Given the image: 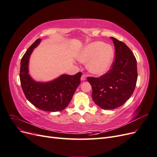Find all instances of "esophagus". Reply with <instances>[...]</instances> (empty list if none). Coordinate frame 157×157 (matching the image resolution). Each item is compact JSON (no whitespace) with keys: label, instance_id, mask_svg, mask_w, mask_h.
Here are the masks:
<instances>
[{"label":"esophagus","instance_id":"esophagus-1","mask_svg":"<svg viewBox=\"0 0 157 157\" xmlns=\"http://www.w3.org/2000/svg\"><path fill=\"white\" fill-rule=\"evenodd\" d=\"M80 80H82V81H84V80H86V76L85 75H82L81 78H80Z\"/></svg>","mask_w":157,"mask_h":157}]
</instances>
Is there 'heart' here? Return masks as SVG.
Returning <instances> with one entry per match:
<instances>
[{
  "label": "heart",
  "mask_w": 157,
  "mask_h": 157,
  "mask_svg": "<svg viewBox=\"0 0 157 157\" xmlns=\"http://www.w3.org/2000/svg\"><path fill=\"white\" fill-rule=\"evenodd\" d=\"M115 56L113 47L101 41H96L85 46L80 51L78 59L87 63V69L95 75H102L110 69Z\"/></svg>",
  "instance_id": "obj_1"
}]
</instances>
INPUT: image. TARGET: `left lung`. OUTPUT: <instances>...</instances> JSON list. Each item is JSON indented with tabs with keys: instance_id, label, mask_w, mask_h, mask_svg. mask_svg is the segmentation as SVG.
<instances>
[{
	"instance_id": "left-lung-1",
	"label": "left lung",
	"mask_w": 157,
	"mask_h": 157,
	"mask_svg": "<svg viewBox=\"0 0 157 157\" xmlns=\"http://www.w3.org/2000/svg\"><path fill=\"white\" fill-rule=\"evenodd\" d=\"M115 49L112 69L99 78L88 77L94 103L103 109L122 105L134 91L137 79V61L131 50L121 41L111 37Z\"/></svg>"
}]
</instances>
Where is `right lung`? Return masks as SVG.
I'll return each instance as SVG.
<instances>
[{
  "mask_svg": "<svg viewBox=\"0 0 157 157\" xmlns=\"http://www.w3.org/2000/svg\"><path fill=\"white\" fill-rule=\"evenodd\" d=\"M41 42L38 39L23 55L21 61L20 78L21 88L27 100L40 110L49 112L62 111L70 103L80 83L82 73L63 74L48 82L36 81L29 71L30 56Z\"/></svg>",
  "mask_w": 157,
  "mask_h": 157,
  "instance_id": "obj_1",
  "label": "right lung"
}]
</instances>
